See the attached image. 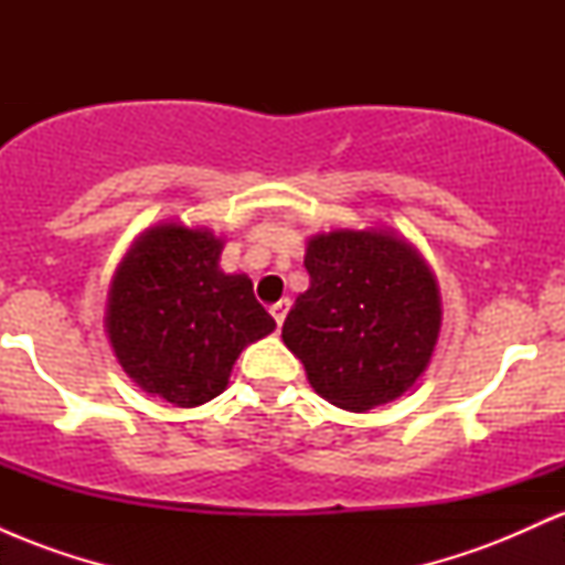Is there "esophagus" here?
I'll list each match as a JSON object with an SVG mask.
<instances>
[{"label":"esophagus","mask_w":565,"mask_h":565,"mask_svg":"<svg viewBox=\"0 0 565 565\" xmlns=\"http://www.w3.org/2000/svg\"><path fill=\"white\" fill-rule=\"evenodd\" d=\"M289 308H291V302H289V300H281V302H276L274 308H270V313H274V319H276V323H278V329H281L284 319H287Z\"/></svg>","instance_id":"obj_1"}]
</instances>
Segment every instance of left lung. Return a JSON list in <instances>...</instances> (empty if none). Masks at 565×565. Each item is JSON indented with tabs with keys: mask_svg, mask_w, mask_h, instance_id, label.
<instances>
[{
	"mask_svg": "<svg viewBox=\"0 0 565 565\" xmlns=\"http://www.w3.org/2000/svg\"><path fill=\"white\" fill-rule=\"evenodd\" d=\"M310 287L281 337L310 387L345 412L391 404L430 366L440 289L423 252L393 228H334L305 244Z\"/></svg>",
	"mask_w": 565,
	"mask_h": 565,
	"instance_id": "obj_1",
	"label": "left lung"
}]
</instances>
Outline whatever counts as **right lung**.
I'll list each match as a JSON object with an SVG mask.
<instances>
[{
    "label": "right lung",
    "instance_id": "obj_1",
    "mask_svg": "<svg viewBox=\"0 0 565 565\" xmlns=\"http://www.w3.org/2000/svg\"><path fill=\"white\" fill-rule=\"evenodd\" d=\"M225 242L178 220L146 228L116 265L106 334L140 391L193 408L228 387L242 350L276 329L252 278L220 268Z\"/></svg>",
    "mask_w": 565,
    "mask_h": 565
}]
</instances>
